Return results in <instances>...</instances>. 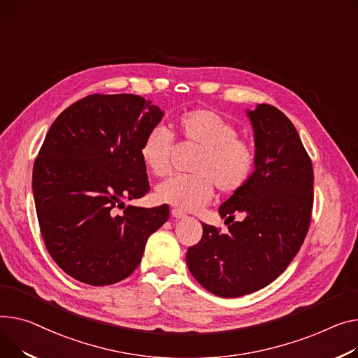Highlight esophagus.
<instances>
[{
    "mask_svg": "<svg viewBox=\"0 0 358 358\" xmlns=\"http://www.w3.org/2000/svg\"><path fill=\"white\" fill-rule=\"evenodd\" d=\"M171 214H173V217H176V219H184L185 217V213L182 210H178V208H173Z\"/></svg>",
    "mask_w": 358,
    "mask_h": 358,
    "instance_id": "34e87169",
    "label": "esophagus"
}]
</instances>
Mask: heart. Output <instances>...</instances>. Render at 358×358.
Instances as JSON below:
<instances>
[{
    "mask_svg": "<svg viewBox=\"0 0 358 358\" xmlns=\"http://www.w3.org/2000/svg\"><path fill=\"white\" fill-rule=\"evenodd\" d=\"M178 134L194 142L199 152L193 176H174L161 182L155 196L158 201L178 210H197L207 204L216 185L222 193H234L252 177L256 165V150L243 139L237 128L211 109H193L176 119ZM173 135L165 127H152L139 147L142 161L157 177L171 170Z\"/></svg>",
    "mask_w": 358,
    "mask_h": 358,
    "instance_id": "heart-1",
    "label": "heart"
}]
</instances>
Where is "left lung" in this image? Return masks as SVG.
<instances>
[{
    "instance_id": "obj_1",
    "label": "left lung",
    "mask_w": 358,
    "mask_h": 358,
    "mask_svg": "<svg viewBox=\"0 0 358 358\" xmlns=\"http://www.w3.org/2000/svg\"><path fill=\"white\" fill-rule=\"evenodd\" d=\"M246 113L255 171L219 207L229 231L203 224L201 241L185 256L196 280L222 298L243 296L273 282L299 252L311 223L314 170L294 124L266 103ZM239 212L243 220L233 222Z\"/></svg>"
}]
</instances>
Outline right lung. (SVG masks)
Segmentation results:
<instances>
[{
  "instance_id": "right-lung-1",
  "label": "right lung",
  "mask_w": 358,
  "mask_h": 358,
  "mask_svg": "<svg viewBox=\"0 0 358 358\" xmlns=\"http://www.w3.org/2000/svg\"><path fill=\"white\" fill-rule=\"evenodd\" d=\"M162 116L138 94H89L47 132L33 169L36 211L47 250L71 278L93 287L128 278L169 220L166 204L123 208L148 193L139 147Z\"/></svg>"
}]
</instances>
